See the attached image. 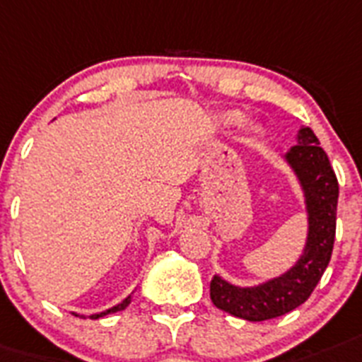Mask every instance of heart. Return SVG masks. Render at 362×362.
<instances>
[{
  "mask_svg": "<svg viewBox=\"0 0 362 362\" xmlns=\"http://www.w3.org/2000/svg\"><path fill=\"white\" fill-rule=\"evenodd\" d=\"M226 119H228V121H235V119H238V117H235V115H233V114H230V115H228V117H226Z\"/></svg>",
  "mask_w": 362,
  "mask_h": 362,
  "instance_id": "obj_1",
  "label": "heart"
}]
</instances>
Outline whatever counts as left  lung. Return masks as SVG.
<instances>
[{"label": "left lung", "instance_id": "1", "mask_svg": "<svg viewBox=\"0 0 362 362\" xmlns=\"http://www.w3.org/2000/svg\"><path fill=\"white\" fill-rule=\"evenodd\" d=\"M298 144L285 160L298 176L308 209V243L303 254L285 274L256 287H238L215 274L209 296L215 308L250 322L281 317L311 296L331 259L337 226L339 182L329 158L309 127L298 130Z\"/></svg>", "mask_w": 362, "mask_h": 362}]
</instances>
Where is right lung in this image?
I'll return each instance as SVG.
<instances>
[{"mask_svg": "<svg viewBox=\"0 0 362 362\" xmlns=\"http://www.w3.org/2000/svg\"><path fill=\"white\" fill-rule=\"evenodd\" d=\"M129 303H130V296H127V298H124L123 302L117 303V305H114V308L106 309V311H103V313H95V315H90V318H93V320H95V318H101V317H105V315H110V313L123 311V309L127 308V305H129Z\"/></svg>", "mask_w": 362, "mask_h": 362, "instance_id": "obj_1", "label": "right lung"}]
</instances>
